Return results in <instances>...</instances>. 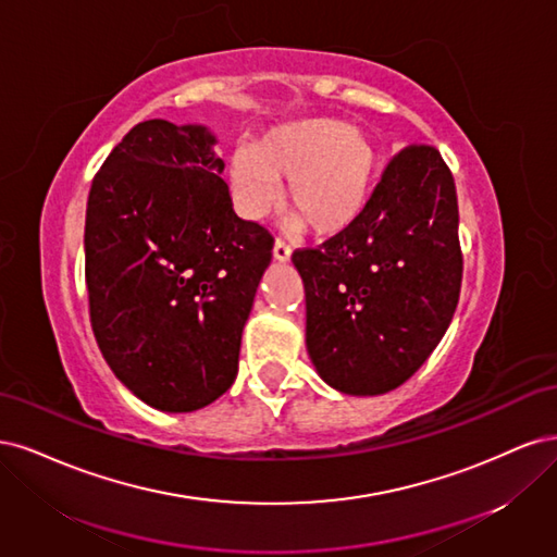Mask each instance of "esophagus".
<instances>
[{"label":"esophagus","instance_id":"34e87169","mask_svg":"<svg viewBox=\"0 0 557 557\" xmlns=\"http://www.w3.org/2000/svg\"><path fill=\"white\" fill-rule=\"evenodd\" d=\"M273 255H275L277 261H289L292 259V245L284 243L282 238H277L275 245H273Z\"/></svg>","mask_w":557,"mask_h":557}]
</instances>
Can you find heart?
Masks as SVG:
<instances>
[{"instance_id":"heart-1","label":"heart","mask_w":557,"mask_h":557,"mask_svg":"<svg viewBox=\"0 0 557 557\" xmlns=\"http://www.w3.org/2000/svg\"><path fill=\"white\" fill-rule=\"evenodd\" d=\"M376 175L374 143L335 117H308L263 134L231 157V183L249 218L277 199L317 236H335L361 218Z\"/></svg>"}]
</instances>
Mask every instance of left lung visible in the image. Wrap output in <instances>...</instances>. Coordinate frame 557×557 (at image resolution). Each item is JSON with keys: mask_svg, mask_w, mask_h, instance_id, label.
I'll list each match as a JSON object with an SVG mask.
<instances>
[{"mask_svg": "<svg viewBox=\"0 0 557 557\" xmlns=\"http://www.w3.org/2000/svg\"><path fill=\"white\" fill-rule=\"evenodd\" d=\"M292 261L321 380L349 396L405 384L440 345L460 298L458 196L440 150L403 148L361 218Z\"/></svg>", "mask_w": 557, "mask_h": 557, "instance_id": "left-lung-1", "label": "left lung"}]
</instances>
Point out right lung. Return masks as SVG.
Masks as SVG:
<instances>
[{
	"label": "right lung",
	"mask_w": 557,
	"mask_h": 557,
	"mask_svg": "<svg viewBox=\"0 0 557 557\" xmlns=\"http://www.w3.org/2000/svg\"><path fill=\"white\" fill-rule=\"evenodd\" d=\"M212 146L201 124L138 122L87 196L97 345L117 380L161 411L201 409L231 388L273 257V233L233 212Z\"/></svg>",
	"instance_id": "right-lung-1"
}]
</instances>
